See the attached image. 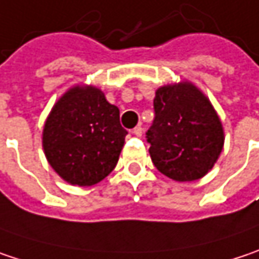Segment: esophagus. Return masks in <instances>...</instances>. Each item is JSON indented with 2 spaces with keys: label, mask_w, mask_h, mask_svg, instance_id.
I'll return each mask as SVG.
<instances>
[{
  "label": "esophagus",
  "mask_w": 259,
  "mask_h": 259,
  "mask_svg": "<svg viewBox=\"0 0 259 259\" xmlns=\"http://www.w3.org/2000/svg\"><path fill=\"white\" fill-rule=\"evenodd\" d=\"M133 133H134V136H137V137H141L143 136V128L141 126H136L134 130H133Z\"/></svg>",
  "instance_id": "1"
}]
</instances>
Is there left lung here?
Wrapping results in <instances>:
<instances>
[{
    "mask_svg": "<svg viewBox=\"0 0 259 259\" xmlns=\"http://www.w3.org/2000/svg\"><path fill=\"white\" fill-rule=\"evenodd\" d=\"M153 109L146 139L157 171L176 181L205 176L224 144L223 126L209 100L192 83L168 85L156 91Z\"/></svg>",
    "mask_w": 259,
    "mask_h": 259,
    "instance_id": "1",
    "label": "left lung"
}]
</instances>
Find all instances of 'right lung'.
I'll list each match as a JSON object with an SVG mask.
<instances>
[{"label": "right lung", "mask_w": 259, "mask_h": 259, "mask_svg": "<svg viewBox=\"0 0 259 259\" xmlns=\"http://www.w3.org/2000/svg\"><path fill=\"white\" fill-rule=\"evenodd\" d=\"M126 134L119 109L100 90L75 87L53 107L42 146L50 165L63 180L93 186L115 169Z\"/></svg>", "instance_id": "add662e5"}]
</instances>
